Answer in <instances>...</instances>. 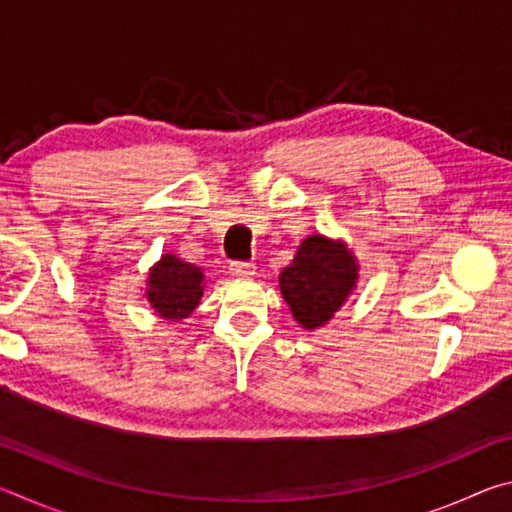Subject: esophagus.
Segmentation results:
<instances>
[{
    "label": "esophagus",
    "mask_w": 512,
    "mask_h": 512,
    "mask_svg": "<svg viewBox=\"0 0 512 512\" xmlns=\"http://www.w3.org/2000/svg\"><path fill=\"white\" fill-rule=\"evenodd\" d=\"M230 273L237 275V277H248V275H255V264L253 262H230L228 264Z\"/></svg>",
    "instance_id": "34e87169"
}]
</instances>
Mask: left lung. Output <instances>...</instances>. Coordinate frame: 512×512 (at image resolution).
<instances>
[{
    "mask_svg": "<svg viewBox=\"0 0 512 512\" xmlns=\"http://www.w3.org/2000/svg\"><path fill=\"white\" fill-rule=\"evenodd\" d=\"M357 284L350 250L320 235L302 241L293 262L280 273L282 296L298 323L307 329L325 325Z\"/></svg>",
    "mask_w": 512,
    "mask_h": 512,
    "instance_id": "8db88e82",
    "label": "left lung"
}]
</instances>
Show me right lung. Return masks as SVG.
Returning <instances> with one entry per match:
<instances>
[{
  "mask_svg": "<svg viewBox=\"0 0 512 512\" xmlns=\"http://www.w3.org/2000/svg\"><path fill=\"white\" fill-rule=\"evenodd\" d=\"M203 296V273L196 266L164 255L149 275V300L162 318L180 320L192 314Z\"/></svg>",
  "mask_w": 512,
  "mask_h": 512,
  "instance_id": "1",
  "label": "right lung"
}]
</instances>
